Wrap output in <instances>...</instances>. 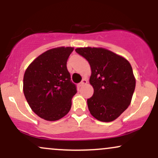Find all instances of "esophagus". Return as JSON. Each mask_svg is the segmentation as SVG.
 Listing matches in <instances>:
<instances>
[{"label": "esophagus", "mask_w": 158, "mask_h": 158, "mask_svg": "<svg viewBox=\"0 0 158 158\" xmlns=\"http://www.w3.org/2000/svg\"><path fill=\"white\" fill-rule=\"evenodd\" d=\"M87 83H88V81L86 80V79H82V81H81L80 83H79V87H81V86H84L85 85H86Z\"/></svg>", "instance_id": "obj_1"}]
</instances>
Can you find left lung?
Returning <instances> with one entry per match:
<instances>
[{
  "mask_svg": "<svg viewBox=\"0 0 158 158\" xmlns=\"http://www.w3.org/2000/svg\"><path fill=\"white\" fill-rule=\"evenodd\" d=\"M76 52L89 62L90 84L94 94L88 107L94 118L111 122L128 108L135 89L136 79L127 59L102 48H79Z\"/></svg>",
  "mask_w": 158,
  "mask_h": 158,
  "instance_id": "8db88e82",
  "label": "left lung"
}]
</instances>
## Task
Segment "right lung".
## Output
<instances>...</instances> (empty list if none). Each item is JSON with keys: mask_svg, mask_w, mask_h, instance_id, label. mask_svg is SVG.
I'll list each match as a JSON object with an SVG mask.
<instances>
[{"mask_svg": "<svg viewBox=\"0 0 158 158\" xmlns=\"http://www.w3.org/2000/svg\"><path fill=\"white\" fill-rule=\"evenodd\" d=\"M73 50L71 47H59L47 50L25 71V98L32 111L45 120L60 119L71 108L77 88L70 81L67 61Z\"/></svg>", "mask_w": 158, "mask_h": 158, "instance_id": "add662e5", "label": "right lung"}]
</instances>
